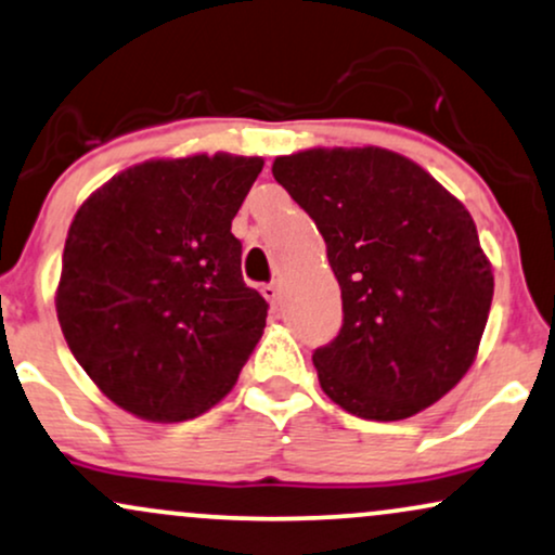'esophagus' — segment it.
Returning a JSON list of instances; mask_svg holds the SVG:
<instances>
[{
	"mask_svg": "<svg viewBox=\"0 0 555 555\" xmlns=\"http://www.w3.org/2000/svg\"><path fill=\"white\" fill-rule=\"evenodd\" d=\"M262 296L267 298V301L278 304V298H280V283H264V285H262Z\"/></svg>",
	"mask_w": 555,
	"mask_h": 555,
	"instance_id": "obj_1",
	"label": "esophagus"
}]
</instances>
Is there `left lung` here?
<instances>
[{"label":"left lung","mask_w":555,"mask_h":555,"mask_svg":"<svg viewBox=\"0 0 555 555\" xmlns=\"http://www.w3.org/2000/svg\"><path fill=\"white\" fill-rule=\"evenodd\" d=\"M272 176L317 223L340 283V335L311 356L324 395L366 421L441 400L473 366L493 298L465 205L371 145L280 155Z\"/></svg>","instance_id":"left-lung-1"}]
</instances>
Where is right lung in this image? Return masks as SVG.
Returning a JSON list of instances; mask_svg holds the SVG:
<instances>
[{
	"label": "right lung",
	"instance_id": "right-lung-1",
	"mask_svg": "<svg viewBox=\"0 0 555 555\" xmlns=\"http://www.w3.org/2000/svg\"><path fill=\"white\" fill-rule=\"evenodd\" d=\"M262 158L137 163L72 220L56 317L95 387L142 421L197 418L231 392L264 332L231 233Z\"/></svg>",
	"mask_w": 555,
	"mask_h": 555
}]
</instances>
